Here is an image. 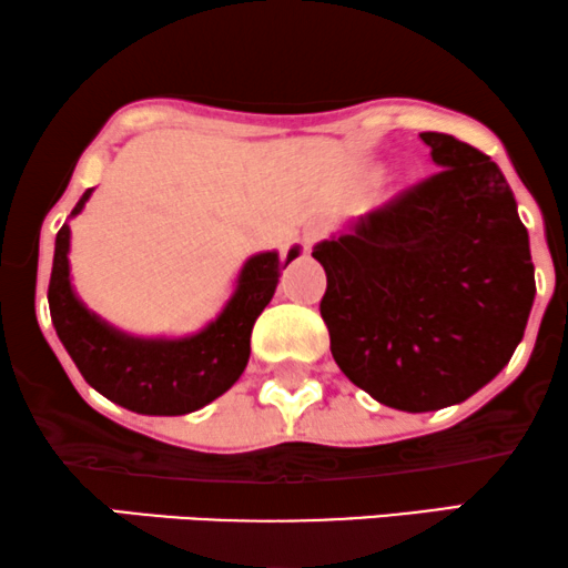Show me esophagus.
I'll use <instances>...</instances> for the list:
<instances>
[{
	"label": "esophagus",
	"mask_w": 568,
	"mask_h": 568,
	"mask_svg": "<svg viewBox=\"0 0 568 568\" xmlns=\"http://www.w3.org/2000/svg\"><path fill=\"white\" fill-rule=\"evenodd\" d=\"M324 233H327V227H324L322 222H314V225L305 227V246H314L316 241L324 239Z\"/></svg>",
	"instance_id": "1"
}]
</instances>
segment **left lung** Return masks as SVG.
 I'll return each instance as SVG.
<instances>
[{"label": "left lung", "instance_id": "1", "mask_svg": "<svg viewBox=\"0 0 568 568\" xmlns=\"http://www.w3.org/2000/svg\"><path fill=\"white\" fill-rule=\"evenodd\" d=\"M422 139L435 174L314 250L337 367L407 413L464 403L486 386L524 337L537 292L499 165L450 133Z\"/></svg>", "mask_w": 568, "mask_h": 568}]
</instances>
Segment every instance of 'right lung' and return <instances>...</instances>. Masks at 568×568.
Masks as SVG:
<instances>
[{"label":"right lung","instance_id":"obj_1","mask_svg":"<svg viewBox=\"0 0 568 568\" xmlns=\"http://www.w3.org/2000/svg\"><path fill=\"white\" fill-rule=\"evenodd\" d=\"M88 190L72 214L85 206ZM69 225L55 235L53 273L48 303L63 348L74 359L82 378L112 403L146 416H184L225 394L250 362V337L257 316L271 303L278 284L276 252H265L244 265L239 290L220 318L206 329L182 341H142L129 337L74 297L69 284ZM297 250L286 254V263Z\"/></svg>","mask_w":568,"mask_h":568}]
</instances>
